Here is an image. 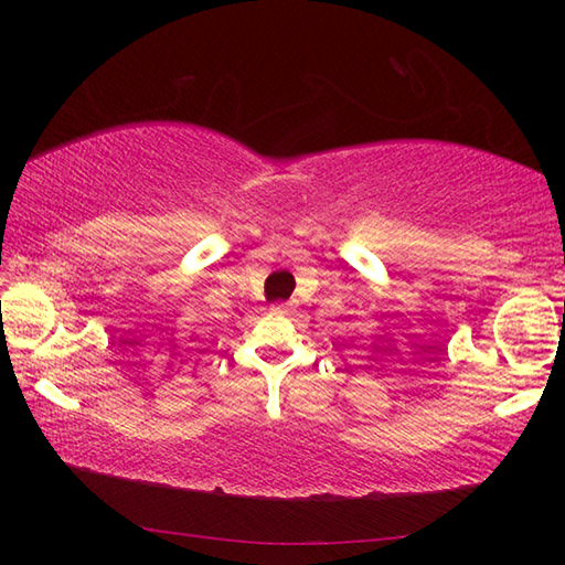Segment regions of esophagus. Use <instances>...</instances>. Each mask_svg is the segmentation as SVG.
I'll return each mask as SVG.
<instances>
[{
  "mask_svg": "<svg viewBox=\"0 0 565 565\" xmlns=\"http://www.w3.org/2000/svg\"><path fill=\"white\" fill-rule=\"evenodd\" d=\"M274 310H279V313H284V310H286V303H274Z\"/></svg>",
  "mask_w": 565,
  "mask_h": 565,
  "instance_id": "esophagus-1",
  "label": "esophagus"
}]
</instances>
